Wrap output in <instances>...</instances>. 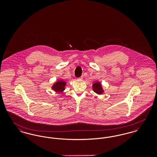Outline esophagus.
Wrapping results in <instances>:
<instances>
[{"mask_svg": "<svg viewBox=\"0 0 157 157\" xmlns=\"http://www.w3.org/2000/svg\"><path fill=\"white\" fill-rule=\"evenodd\" d=\"M79 78V79H82V78H83V76H81V77H80V78Z\"/></svg>", "mask_w": 157, "mask_h": 157, "instance_id": "esophagus-1", "label": "esophagus"}]
</instances>
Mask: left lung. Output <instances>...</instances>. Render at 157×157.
Instances as JSON below:
<instances>
[{
    "label": "left lung",
    "mask_w": 157,
    "mask_h": 157,
    "mask_svg": "<svg viewBox=\"0 0 157 157\" xmlns=\"http://www.w3.org/2000/svg\"><path fill=\"white\" fill-rule=\"evenodd\" d=\"M92 88L95 93L98 94H102L104 92L101 83L99 82H95L92 85Z\"/></svg>",
    "instance_id": "8db88e82"
}]
</instances>
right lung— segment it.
<instances>
[{
    "mask_svg": "<svg viewBox=\"0 0 157 157\" xmlns=\"http://www.w3.org/2000/svg\"><path fill=\"white\" fill-rule=\"evenodd\" d=\"M66 85V82L62 80H60L59 81L56 82L53 85L52 88L55 92H61L65 90V86Z\"/></svg>",
    "mask_w": 157,
    "mask_h": 157,
    "instance_id": "obj_1",
    "label": "right lung"
}]
</instances>
